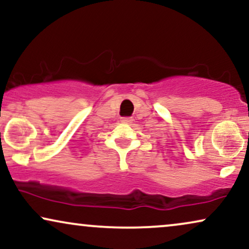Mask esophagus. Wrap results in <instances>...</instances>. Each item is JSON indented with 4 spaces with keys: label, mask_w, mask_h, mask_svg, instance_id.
Instances as JSON below:
<instances>
[{
    "label": "esophagus",
    "mask_w": 249,
    "mask_h": 249,
    "mask_svg": "<svg viewBox=\"0 0 249 249\" xmlns=\"http://www.w3.org/2000/svg\"><path fill=\"white\" fill-rule=\"evenodd\" d=\"M121 122H124V124H131L132 119L131 118H124V119H121Z\"/></svg>",
    "instance_id": "obj_1"
}]
</instances>
